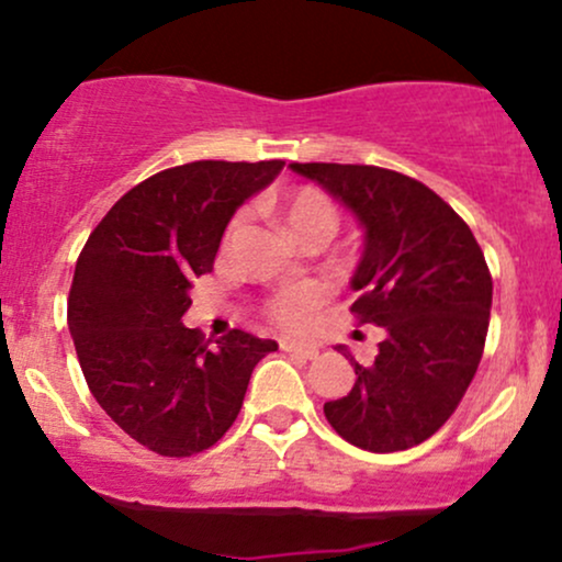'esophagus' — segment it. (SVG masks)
<instances>
[{
  "instance_id": "34e87169",
  "label": "esophagus",
  "mask_w": 562,
  "mask_h": 562,
  "mask_svg": "<svg viewBox=\"0 0 562 562\" xmlns=\"http://www.w3.org/2000/svg\"><path fill=\"white\" fill-rule=\"evenodd\" d=\"M282 351L293 353V357L299 359H306V362H312V359L319 357V348L317 346H301V344H282Z\"/></svg>"
}]
</instances>
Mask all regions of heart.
I'll list each match as a JSON object with an SVG mask.
<instances>
[{
	"mask_svg": "<svg viewBox=\"0 0 562 562\" xmlns=\"http://www.w3.org/2000/svg\"><path fill=\"white\" fill-rule=\"evenodd\" d=\"M277 214L282 216L285 227L293 232L299 240L303 237H330L338 229V209L325 192L317 190V187H295L290 190L285 198H280L277 203ZM245 214H237L229 222L227 237L235 235L237 229L243 227ZM325 301V293L317 285H295V288H285L280 293L272 295L267 301V317L274 322L277 327L288 333H299L303 327L312 322L314 308Z\"/></svg>",
	"mask_w": 562,
	"mask_h": 562,
	"instance_id": "obj_1",
	"label": "heart"
}]
</instances>
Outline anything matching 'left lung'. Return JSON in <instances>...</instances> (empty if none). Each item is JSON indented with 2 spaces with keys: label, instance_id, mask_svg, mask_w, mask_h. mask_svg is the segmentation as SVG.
<instances>
[{
  "label": "left lung",
  "instance_id": "left-lung-1",
  "mask_svg": "<svg viewBox=\"0 0 562 562\" xmlns=\"http://www.w3.org/2000/svg\"><path fill=\"white\" fill-rule=\"evenodd\" d=\"M351 211L362 259L351 277L359 322L383 327L375 362L325 404L335 434L367 451L417 447L449 420L479 370L492 274L473 232L430 187L380 166L290 164Z\"/></svg>",
  "mask_w": 562,
  "mask_h": 562
}]
</instances>
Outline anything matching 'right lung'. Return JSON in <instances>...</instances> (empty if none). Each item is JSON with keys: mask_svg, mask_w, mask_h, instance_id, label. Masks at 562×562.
<instances>
[{"mask_svg": "<svg viewBox=\"0 0 562 562\" xmlns=\"http://www.w3.org/2000/svg\"><path fill=\"white\" fill-rule=\"evenodd\" d=\"M285 160L173 166L126 192L97 224L68 299V330L97 404L142 447L190 457L240 412L274 340L232 330L214 346L182 325L192 280L214 269L229 218Z\"/></svg>", "mask_w": 562, "mask_h": 562, "instance_id": "right-lung-1", "label": "right lung"}]
</instances>
